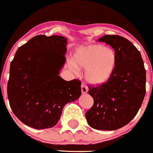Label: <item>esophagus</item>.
Returning a JSON list of instances; mask_svg holds the SVG:
<instances>
[{
  "label": "esophagus",
  "mask_w": 153,
  "mask_h": 153,
  "mask_svg": "<svg viewBox=\"0 0 153 153\" xmlns=\"http://www.w3.org/2000/svg\"><path fill=\"white\" fill-rule=\"evenodd\" d=\"M81 91L82 94H85L88 92V88L85 85H81Z\"/></svg>",
  "instance_id": "obj_1"
}]
</instances>
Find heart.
<instances>
[{"mask_svg": "<svg viewBox=\"0 0 153 153\" xmlns=\"http://www.w3.org/2000/svg\"><path fill=\"white\" fill-rule=\"evenodd\" d=\"M117 53L111 48L102 45H91L76 48L73 61L69 62L71 69H85V79L89 84L100 85L108 81L117 65Z\"/></svg>", "mask_w": 153, "mask_h": 153, "instance_id": "1", "label": "heart"}]
</instances>
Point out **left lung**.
Segmentation results:
<instances>
[{
  "label": "left lung",
  "mask_w": 153,
  "mask_h": 153,
  "mask_svg": "<svg viewBox=\"0 0 153 153\" xmlns=\"http://www.w3.org/2000/svg\"><path fill=\"white\" fill-rule=\"evenodd\" d=\"M98 41L115 51L117 65L108 81L88 87L94 105L85 117L91 127L112 131L128 124L140 109L146 94V70L140 53L128 39L106 35Z\"/></svg>",
  "instance_id": "left-lung-1"
}]
</instances>
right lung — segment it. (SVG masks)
<instances>
[{"label":"right lung","mask_w":153,"mask_h":153,"mask_svg":"<svg viewBox=\"0 0 153 153\" xmlns=\"http://www.w3.org/2000/svg\"><path fill=\"white\" fill-rule=\"evenodd\" d=\"M67 39L39 35L16 51L11 62L7 96L15 115L36 129L52 128L63 108L81 95L78 79L59 76L65 63Z\"/></svg>","instance_id":"obj_1"}]
</instances>
